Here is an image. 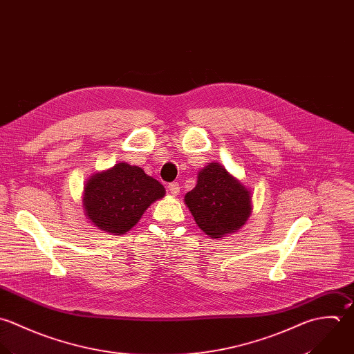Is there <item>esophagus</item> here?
<instances>
[{
  "label": "esophagus",
  "instance_id": "esophagus-1",
  "mask_svg": "<svg viewBox=\"0 0 354 354\" xmlns=\"http://www.w3.org/2000/svg\"><path fill=\"white\" fill-rule=\"evenodd\" d=\"M167 189H169V192H170L173 196H176V195H178V192H180V185H178V183H170V184L167 185Z\"/></svg>",
  "mask_w": 354,
  "mask_h": 354
}]
</instances>
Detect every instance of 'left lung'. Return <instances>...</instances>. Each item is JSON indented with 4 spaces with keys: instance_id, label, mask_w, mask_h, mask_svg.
<instances>
[{
    "instance_id": "1",
    "label": "left lung",
    "mask_w": 354,
    "mask_h": 354,
    "mask_svg": "<svg viewBox=\"0 0 354 354\" xmlns=\"http://www.w3.org/2000/svg\"><path fill=\"white\" fill-rule=\"evenodd\" d=\"M184 202L198 227L213 239L239 231L251 214L250 191L217 162L199 171Z\"/></svg>"
}]
</instances>
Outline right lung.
<instances>
[{
  "label": "right lung",
  "instance_id": "right-lung-1",
  "mask_svg": "<svg viewBox=\"0 0 354 354\" xmlns=\"http://www.w3.org/2000/svg\"><path fill=\"white\" fill-rule=\"evenodd\" d=\"M163 185L138 166L117 163L93 174L84 188V210L91 223L104 232L122 235L131 230L144 212L165 196Z\"/></svg>",
  "mask_w": 354,
  "mask_h": 354
}]
</instances>
